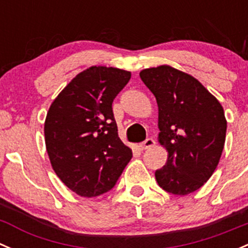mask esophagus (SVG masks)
Returning a JSON list of instances; mask_svg holds the SVG:
<instances>
[{"mask_svg": "<svg viewBox=\"0 0 248 248\" xmlns=\"http://www.w3.org/2000/svg\"><path fill=\"white\" fill-rule=\"evenodd\" d=\"M154 144H155V141H154L152 137H149V139H147L146 141L142 142V143L140 144V147H141L142 151H146V149H149L151 147H153Z\"/></svg>", "mask_w": 248, "mask_h": 248, "instance_id": "34e87169", "label": "esophagus"}]
</instances>
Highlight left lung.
<instances>
[{
  "label": "left lung",
  "instance_id": "obj_1",
  "mask_svg": "<svg viewBox=\"0 0 248 248\" xmlns=\"http://www.w3.org/2000/svg\"><path fill=\"white\" fill-rule=\"evenodd\" d=\"M159 108V142L166 165L155 171L165 192L187 195L207 182L222 155L227 132L224 111L198 79L170 66L140 73Z\"/></svg>",
  "mask_w": 248,
  "mask_h": 248
}]
</instances>
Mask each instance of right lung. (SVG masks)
Instances as JSON below:
<instances>
[{"label": "right lung", "mask_w": 248, "mask_h": 248, "mask_svg": "<svg viewBox=\"0 0 248 248\" xmlns=\"http://www.w3.org/2000/svg\"><path fill=\"white\" fill-rule=\"evenodd\" d=\"M131 73L93 66L58 95L44 123L46 146L58 177L80 197H99L116 186L132 158L118 136L112 104Z\"/></svg>", "instance_id": "obj_1"}]
</instances>
